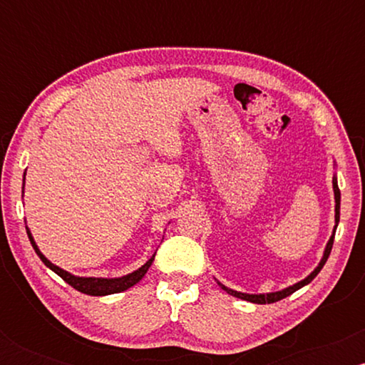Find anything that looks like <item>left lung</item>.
<instances>
[{
  "mask_svg": "<svg viewBox=\"0 0 365 365\" xmlns=\"http://www.w3.org/2000/svg\"><path fill=\"white\" fill-rule=\"evenodd\" d=\"M333 190H334V202H336V206H334V221H336V226H338V221H340V188H338L336 178H333ZM336 226H334V232H336ZM334 232H333V235H331V238H329L328 245H326L324 255H322V259H321L319 266H317L316 269H314L312 273L307 276V278L302 279V282H299V283H297V284H293V287H288V288H284V290H282V292H273V293H261V295H249V293H242V292H235V290H232V288H226L225 284H221V283H217V284H220V287L223 288V290H225L226 293H230V295L237 297V299L247 300V302H252V304H273V302H278V300H282V299H284V297L292 295L293 292H297V290H299V288L305 287V284H307V283H311L312 279L316 278L317 273H319V271L322 269V266H324L326 261H328V257H329V252H331V249H333Z\"/></svg>",
  "mask_w": 365,
  "mask_h": 365,
  "instance_id": "obj_1",
  "label": "left lung"
}]
</instances>
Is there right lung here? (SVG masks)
Returning <instances> with one entry per match:
<instances>
[{"label": "right lung", "mask_w": 365, "mask_h": 365, "mask_svg": "<svg viewBox=\"0 0 365 365\" xmlns=\"http://www.w3.org/2000/svg\"><path fill=\"white\" fill-rule=\"evenodd\" d=\"M25 180V178H24ZM27 235H29V240H31L32 247H34L36 254L39 255L41 261H43L46 266L49 267V269L54 271L60 278L65 279L66 283L70 284V287H73L75 290L82 292V293H87V295H94V297H101V295H111V293H120V292H125L128 290L130 287H133L135 283H139L142 278H144V274L148 273V269L150 267V264L154 261V254L153 257L149 259L148 262L144 264V266L139 267L137 271H133V273H130L127 276H121V278H81V276H73L70 273H66L65 269H61V267L54 266L48 261V259L44 257L43 254H41V250L37 249L34 238H32L31 232L27 230Z\"/></svg>", "instance_id": "1"}]
</instances>
